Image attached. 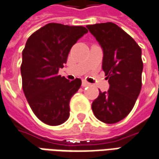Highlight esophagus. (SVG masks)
<instances>
[{"label":"esophagus","mask_w":159,"mask_h":159,"mask_svg":"<svg viewBox=\"0 0 159 159\" xmlns=\"http://www.w3.org/2000/svg\"><path fill=\"white\" fill-rule=\"evenodd\" d=\"M90 84L88 83V82H86V81H83V83H82V86L83 87H88V86H89Z\"/></svg>","instance_id":"obj_1"}]
</instances>
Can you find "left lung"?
Instances as JSON below:
<instances>
[{
    "instance_id": "1",
    "label": "left lung",
    "mask_w": 159,
    "mask_h": 159,
    "mask_svg": "<svg viewBox=\"0 0 159 159\" xmlns=\"http://www.w3.org/2000/svg\"><path fill=\"white\" fill-rule=\"evenodd\" d=\"M87 28L102 48V70L109 83L108 91H100L93 102L92 110L99 120L114 124L129 114L141 90V48L113 22Z\"/></svg>"
}]
</instances>
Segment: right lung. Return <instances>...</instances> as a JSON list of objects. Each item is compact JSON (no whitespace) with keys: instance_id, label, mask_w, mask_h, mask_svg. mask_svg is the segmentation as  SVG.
I'll return each instance as SVG.
<instances>
[{"instance_id":"1","label":"right lung","mask_w":159,"mask_h":159,"mask_svg":"<svg viewBox=\"0 0 159 159\" xmlns=\"http://www.w3.org/2000/svg\"><path fill=\"white\" fill-rule=\"evenodd\" d=\"M88 30L84 26L49 23L28 38L22 52V89L34 114L50 126H58L70 116V101L82 81L58 75L69 52Z\"/></svg>"}]
</instances>
